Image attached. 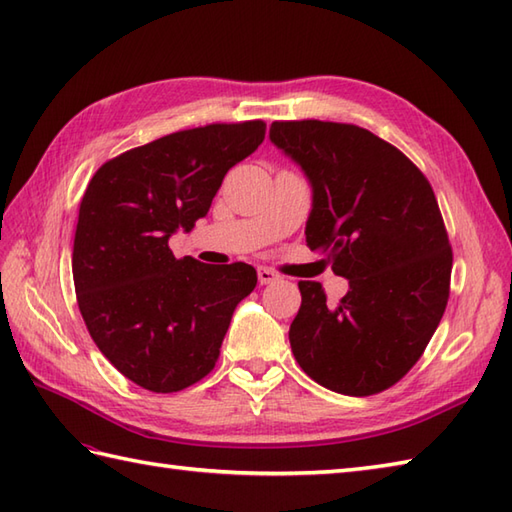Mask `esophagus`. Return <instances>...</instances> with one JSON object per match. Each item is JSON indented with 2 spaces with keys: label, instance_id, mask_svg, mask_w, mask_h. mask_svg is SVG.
<instances>
[{
  "label": "esophagus",
  "instance_id": "obj_1",
  "mask_svg": "<svg viewBox=\"0 0 512 512\" xmlns=\"http://www.w3.org/2000/svg\"><path fill=\"white\" fill-rule=\"evenodd\" d=\"M257 279H259V284H273V281L279 279V275L275 273V270H270L266 266H259L257 268Z\"/></svg>",
  "mask_w": 512,
  "mask_h": 512
}]
</instances>
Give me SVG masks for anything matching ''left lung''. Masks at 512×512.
Instances as JSON below:
<instances>
[{
    "label": "left lung",
    "mask_w": 512,
    "mask_h": 512,
    "mask_svg": "<svg viewBox=\"0 0 512 512\" xmlns=\"http://www.w3.org/2000/svg\"><path fill=\"white\" fill-rule=\"evenodd\" d=\"M270 140L312 187L308 246L350 284L332 308L319 281H299L292 354L336 394H378L418 363L447 308L453 253L436 195L402 151L363 127L275 121Z\"/></svg>",
    "instance_id": "8db88e82"
}]
</instances>
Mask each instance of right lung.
<instances>
[{
    "mask_svg": "<svg viewBox=\"0 0 512 512\" xmlns=\"http://www.w3.org/2000/svg\"><path fill=\"white\" fill-rule=\"evenodd\" d=\"M264 136V121L184 129L107 160L85 189L76 301L96 347L143 389L171 394L209 374L237 303L257 286L244 262L176 259L169 237L209 213L226 171Z\"/></svg>",
    "mask_w": 512,
    "mask_h": 512,
    "instance_id": "right-lung-1",
    "label": "right lung"
}]
</instances>
